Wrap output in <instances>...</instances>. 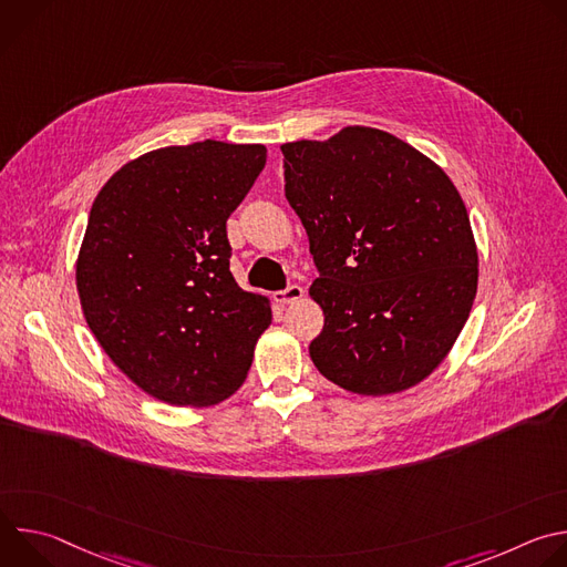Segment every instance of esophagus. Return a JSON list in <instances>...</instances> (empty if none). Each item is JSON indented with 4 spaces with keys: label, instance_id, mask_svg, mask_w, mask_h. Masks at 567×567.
<instances>
[{
    "label": "esophagus",
    "instance_id": "1",
    "mask_svg": "<svg viewBox=\"0 0 567 567\" xmlns=\"http://www.w3.org/2000/svg\"><path fill=\"white\" fill-rule=\"evenodd\" d=\"M302 293H305V291H302L300 285H289V287L276 291L274 298H276V302H280V305H289V302H293V300H300Z\"/></svg>",
    "mask_w": 567,
    "mask_h": 567
}]
</instances>
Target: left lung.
Returning a JSON list of instances; mask_svg holds the SVG:
<instances>
[{"label": "left lung", "mask_w": 567, "mask_h": 567, "mask_svg": "<svg viewBox=\"0 0 567 567\" xmlns=\"http://www.w3.org/2000/svg\"><path fill=\"white\" fill-rule=\"evenodd\" d=\"M280 150L318 269L309 293L326 313L313 365L359 394L415 385L455 343L477 289L460 193L429 156L374 127Z\"/></svg>", "instance_id": "8db88e82"}]
</instances>
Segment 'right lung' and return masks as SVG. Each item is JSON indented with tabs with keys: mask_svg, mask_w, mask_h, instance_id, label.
Masks as SVG:
<instances>
[{
	"mask_svg": "<svg viewBox=\"0 0 567 567\" xmlns=\"http://www.w3.org/2000/svg\"><path fill=\"white\" fill-rule=\"evenodd\" d=\"M265 145L197 141L147 152L99 193L75 265L87 326L147 394L208 406L245 381L267 298L230 274L226 219L265 168Z\"/></svg>",
	"mask_w": 567,
	"mask_h": 567,
	"instance_id": "add662e5",
	"label": "right lung"
}]
</instances>
